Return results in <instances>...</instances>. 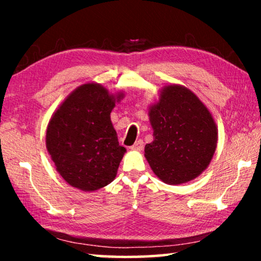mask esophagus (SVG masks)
<instances>
[{
  "mask_svg": "<svg viewBox=\"0 0 261 261\" xmlns=\"http://www.w3.org/2000/svg\"><path fill=\"white\" fill-rule=\"evenodd\" d=\"M131 151H141L144 148V143L143 140H137L136 143L130 147Z\"/></svg>",
  "mask_w": 261,
  "mask_h": 261,
  "instance_id": "1",
  "label": "esophagus"
}]
</instances>
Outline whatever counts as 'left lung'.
Instances as JSON below:
<instances>
[{
    "mask_svg": "<svg viewBox=\"0 0 261 261\" xmlns=\"http://www.w3.org/2000/svg\"><path fill=\"white\" fill-rule=\"evenodd\" d=\"M153 141L145 158L163 183L179 185L198 177L213 159L218 127L210 109L188 87L168 84L149 105Z\"/></svg>",
    "mask_w": 261,
    "mask_h": 261,
    "instance_id": "obj_1",
    "label": "left lung"
}]
</instances>
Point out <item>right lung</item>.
Returning a JSON list of instances; mask_svg holds the SVG:
<instances>
[{
    "instance_id": "obj_1",
    "label": "right lung",
    "mask_w": 261,
    "mask_h": 261,
    "mask_svg": "<svg viewBox=\"0 0 261 261\" xmlns=\"http://www.w3.org/2000/svg\"><path fill=\"white\" fill-rule=\"evenodd\" d=\"M124 92L85 83L53 113L46 147L55 168L72 188L93 192L113 182L126 149L120 146L110 113Z\"/></svg>"
}]
</instances>
